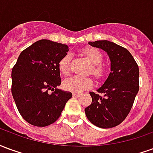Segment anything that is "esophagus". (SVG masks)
Listing matches in <instances>:
<instances>
[{"label": "esophagus", "mask_w": 153, "mask_h": 153, "mask_svg": "<svg viewBox=\"0 0 153 153\" xmlns=\"http://www.w3.org/2000/svg\"><path fill=\"white\" fill-rule=\"evenodd\" d=\"M81 93H73V97H81Z\"/></svg>", "instance_id": "esophagus-1"}]
</instances>
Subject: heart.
<instances>
[{"mask_svg": "<svg viewBox=\"0 0 153 153\" xmlns=\"http://www.w3.org/2000/svg\"><path fill=\"white\" fill-rule=\"evenodd\" d=\"M82 53L92 63L90 68L89 73L92 74L97 79H101L105 76L106 69L103 65H102L103 56L98 49L95 47H85L82 50ZM72 56L70 53H66L60 58L58 62V69L61 74L68 75L70 72V62ZM93 85V79L89 77L72 76L68 78L63 82L64 88L74 93H81L87 89L91 88Z\"/></svg>", "mask_w": 153, "mask_h": 153, "instance_id": "heart-1", "label": "heart"}]
</instances>
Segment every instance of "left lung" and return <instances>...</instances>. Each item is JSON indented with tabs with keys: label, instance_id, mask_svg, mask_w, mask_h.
<instances>
[{
	"label": "left lung",
	"instance_id": "8db88e82",
	"mask_svg": "<svg viewBox=\"0 0 153 153\" xmlns=\"http://www.w3.org/2000/svg\"><path fill=\"white\" fill-rule=\"evenodd\" d=\"M94 47L107 52L111 60V73L99 93L90 92L91 105L85 114L97 127L108 128L119 125L131 110L139 89L138 64L126 48L106 40L89 42Z\"/></svg>",
	"mask_w": 153,
	"mask_h": 153
}]
</instances>
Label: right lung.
<instances>
[{"label":"right lung","mask_w":153,"mask_h":153,"mask_svg":"<svg viewBox=\"0 0 153 153\" xmlns=\"http://www.w3.org/2000/svg\"><path fill=\"white\" fill-rule=\"evenodd\" d=\"M68 51L65 44L42 39L19 56L12 69L11 93L19 112L29 124H53L72 97L70 92L56 88L61 83L58 62Z\"/></svg>","instance_id":"right-lung-1"}]
</instances>
